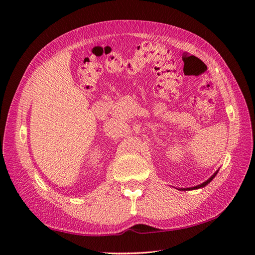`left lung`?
Returning <instances> with one entry per match:
<instances>
[{
  "label": "left lung",
  "mask_w": 255,
  "mask_h": 255,
  "mask_svg": "<svg viewBox=\"0 0 255 255\" xmlns=\"http://www.w3.org/2000/svg\"><path fill=\"white\" fill-rule=\"evenodd\" d=\"M217 173H218V171L216 172L215 174H214L213 176H211V177L209 178V180H207V181H206V182H204L203 184H199V185H197V186H194V187H191V188H182V189H183V191H191V189H197V188H200V187H205L206 185H207L208 183H210L211 181H213V178L216 176V174H217Z\"/></svg>",
  "instance_id": "obj_1"
}]
</instances>
